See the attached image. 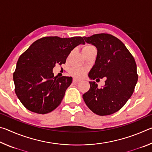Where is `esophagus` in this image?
Returning <instances> with one entry per match:
<instances>
[{
  "label": "esophagus",
  "mask_w": 152,
  "mask_h": 152,
  "mask_svg": "<svg viewBox=\"0 0 152 152\" xmlns=\"http://www.w3.org/2000/svg\"><path fill=\"white\" fill-rule=\"evenodd\" d=\"M80 81V80H79V79H76V78L73 79V82H74V83H76V82H78Z\"/></svg>",
  "instance_id": "34e87169"
}]
</instances>
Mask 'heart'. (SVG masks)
Returning a JSON list of instances; mask_svg holds the SVG:
<instances>
[{
  "instance_id": "b5f03b06",
  "label": "heart",
  "mask_w": 152,
  "mask_h": 152,
  "mask_svg": "<svg viewBox=\"0 0 152 152\" xmlns=\"http://www.w3.org/2000/svg\"><path fill=\"white\" fill-rule=\"evenodd\" d=\"M94 49L96 48H95L93 45L87 44L84 46L83 49H82V51H83V53H84L92 50H94ZM86 72V69L84 68H81V67H72V68L70 70V73L71 75L77 78H82V76L85 75Z\"/></svg>"
}]
</instances>
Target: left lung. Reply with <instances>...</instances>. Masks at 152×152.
<instances>
[{"instance_id": "left-lung-1", "label": "left lung", "mask_w": 152, "mask_h": 152, "mask_svg": "<svg viewBox=\"0 0 152 152\" xmlns=\"http://www.w3.org/2000/svg\"><path fill=\"white\" fill-rule=\"evenodd\" d=\"M83 37L98 51L88 77L91 80L105 77L106 80L101 88L90 81L89 91L82 97L95 114H113L124 106L134 91L138 80L135 59L121 41L112 35L99 33Z\"/></svg>"}]
</instances>
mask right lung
Here are the masks:
<instances>
[{
  "label": "right lung",
  "mask_w": 152,
  "mask_h": 152,
  "mask_svg": "<svg viewBox=\"0 0 152 152\" xmlns=\"http://www.w3.org/2000/svg\"><path fill=\"white\" fill-rule=\"evenodd\" d=\"M84 43L82 37H44L20 56L13 74L15 91L27 109L46 114L60 104L72 78L54 76L53 68L65 64L71 51Z\"/></svg>",
  "instance_id": "obj_1"
}]
</instances>
